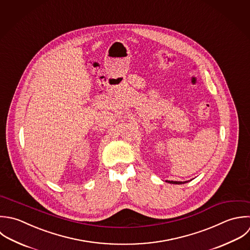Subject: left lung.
<instances>
[{
  "instance_id": "8db88e82",
  "label": "left lung",
  "mask_w": 250,
  "mask_h": 250,
  "mask_svg": "<svg viewBox=\"0 0 250 250\" xmlns=\"http://www.w3.org/2000/svg\"><path fill=\"white\" fill-rule=\"evenodd\" d=\"M167 182L170 183V184H184V183H187L188 181H185V182H182V181H168V180H166Z\"/></svg>"
}]
</instances>
